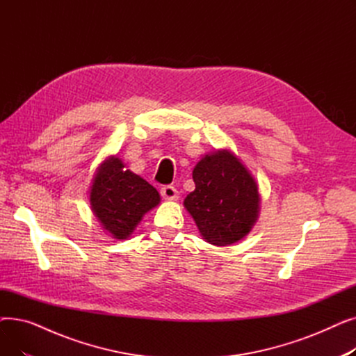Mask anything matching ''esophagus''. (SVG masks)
Wrapping results in <instances>:
<instances>
[{
    "label": "esophagus",
    "instance_id": "1",
    "mask_svg": "<svg viewBox=\"0 0 356 356\" xmlns=\"http://www.w3.org/2000/svg\"><path fill=\"white\" fill-rule=\"evenodd\" d=\"M161 196L167 200H177L179 199V192L176 191L175 186L167 184L164 188H161Z\"/></svg>",
    "mask_w": 356,
    "mask_h": 356
}]
</instances>
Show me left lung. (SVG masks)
<instances>
[{
  "label": "left lung",
  "instance_id": "left-lung-1",
  "mask_svg": "<svg viewBox=\"0 0 356 356\" xmlns=\"http://www.w3.org/2000/svg\"><path fill=\"white\" fill-rule=\"evenodd\" d=\"M195 191L183 204L202 238L225 247L245 238L259 215L258 184L236 154L216 149L204 154L193 168Z\"/></svg>",
  "mask_w": 356,
  "mask_h": 356
}]
</instances>
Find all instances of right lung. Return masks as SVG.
<instances>
[{
    "label": "right lung",
    "instance_id": "obj_1",
    "mask_svg": "<svg viewBox=\"0 0 356 356\" xmlns=\"http://www.w3.org/2000/svg\"><path fill=\"white\" fill-rule=\"evenodd\" d=\"M89 203L108 235L127 239L143 216L160 203V195L147 180L128 170L120 157L109 156L93 175Z\"/></svg>",
    "mask_w": 356,
    "mask_h": 356
}]
</instances>
